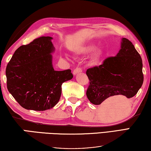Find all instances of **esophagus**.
Segmentation results:
<instances>
[{"label": "esophagus", "mask_w": 151, "mask_h": 151, "mask_svg": "<svg viewBox=\"0 0 151 151\" xmlns=\"http://www.w3.org/2000/svg\"><path fill=\"white\" fill-rule=\"evenodd\" d=\"M80 73H82V69H81V68H76L73 70V73L74 75H77V74Z\"/></svg>", "instance_id": "34e87169"}]
</instances>
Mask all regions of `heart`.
<instances>
[{"label":"heart","instance_id":"1","mask_svg":"<svg viewBox=\"0 0 151 151\" xmlns=\"http://www.w3.org/2000/svg\"><path fill=\"white\" fill-rule=\"evenodd\" d=\"M95 49V47L94 46V45H87L86 47H83V48L80 50V51L78 52L81 54H88V53H91V52H92L93 51H94ZM99 54V52H97V53L96 54V56H98Z\"/></svg>","mask_w":151,"mask_h":151}]
</instances>
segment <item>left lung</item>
Wrapping results in <instances>:
<instances>
[{
	"instance_id": "left-lung-1",
	"label": "left lung",
	"mask_w": 151,
	"mask_h": 151,
	"mask_svg": "<svg viewBox=\"0 0 151 151\" xmlns=\"http://www.w3.org/2000/svg\"><path fill=\"white\" fill-rule=\"evenodd\" d=\"M90 85L88 99L94 105L107 107L116 97L134 96L142 87V58L134 46L126 38H122L120 50L114 57L106 59L101 65L87 69Z\"/></svg>"
}]
</instances>
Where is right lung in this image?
I'll return each instance as SVG.
<instances>
[{"instance_id": "right-lung-1", "label": "right lung", "mask_w": 151, "mask_h": 151, "mask_svg": "<svg viewBox=\"0 0 151 151\" xmlns=\"http://www.w3.org/2000/svg\"><path fill=\"white\" fill-rule=\"evenodd\" d=\"M52 37H40L16 50L6 68L7 88L21 107L45 111L59 101L62 85L73 77L70 69L54 70Z\"/></svg>"}]
</instances>
